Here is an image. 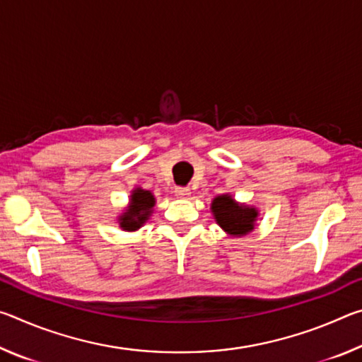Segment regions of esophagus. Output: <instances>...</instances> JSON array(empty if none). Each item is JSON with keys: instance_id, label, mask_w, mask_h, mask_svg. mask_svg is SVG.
Instances as JSON below:
<instances>
[{"instance_id": "esophagus-1", "label": "esophagus", "mask_w": 362, "mask_h": 362, "mask_svg": "<svg viewBox=\"0 0 362 362\" xmlns=\"http://www.w3.org/2000/svg\"><path fill=\"white\" fill-rule=\"evenodd\" d=\"M174 193L179 199H188L189 194H192V192H189L188 188H175Z\"/></svg>"}]
</instances>
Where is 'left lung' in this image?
Listing matches in <instances>:
<instances>
[{
	"instance_id": "obj_1",
	"label": "left lung",
	"mask_w": 362,
	"mask_h": 362,
	"mask_svg": "<svg viewBox=\"0 0 362 362\" xmlns=\"http://www.w3.org/2000/svg\"><path fill=\"white\" fill-rule=\"evenodd\" d=\"M214 218L230 236H244L254 230L259 211L252 206L240 204L231 194H220L211 204Z\"/></svg>"
}]
</instances>
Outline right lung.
<instances>
[{
    "label": "right lung",
    "mask_w": 362,
    "mask_h": 362,
    "mask_svg": "<svg viewBox=\"0 0 362 362\" xmlns=\"http://www.w3.org/2000/svg\"><path fill=\"white\" fill-rule=\"evenodd\" d=\"M155 206V196L151 192L144 188H136L131 194L129 206L121 214L118 222L122 230L136 231L142 226L153 212Z\"/></svg>",
    "instance_id": "right-lung-1"
}]
</instances>
